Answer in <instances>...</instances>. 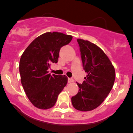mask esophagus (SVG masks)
Wrapping results in <instances>:
<instances>
[{
  "mask_svg": "<svg viewBox=\"0 0 133 133\" xmlns=\"http://www.w3.org/2000/svg\"><path fill=\"white\" fill-rule=\"evenodd\" d=\"M74 82V79H72V78H68V83H73Z\"/></svg>",
  "mask_w": 133,
  "mask_h": 133,
  "instance_id": "esophagus-1",
  "label": "esophagus"
}]
</instances>
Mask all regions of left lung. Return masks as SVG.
Listing matches in <instances>:
<instances>
[{
  "instance_id": "1",
  "label": "left lung",
  "mask_w": 133,
  "mask_h": 133,
  "mask_svg": "<svg viewBox=\"0 0 133 133\" xmlns=\"http://www.w3.org/2000/svg\"><path fill=\"white\" fill-rule=\"evenodd\" d=\"M83 69L88 74L82 84L77 83L79 91L71 98L74 108L88 111L102 103L111 90L115 70L107 56L98 46L89 41L77 39Z\"/></svg>"
}]
</instances>
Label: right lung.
<instances>
[{
    "label": "right lung",
    "mask_w": 133,
    "mask_h": 133,
    "mask_svg": "<svg viewBox=\"0 0 133 133\" xmlns=\"http://www.w3.org/2000/svg\"><path fill=\"white\" fill-rule=\"evenodd\" d=\"M72 39V36L61 32H46L37 37L22 55L19 64L21 83L35 107L43 109L53 107L66 85V76H51L47 70L50 64L57 63L61 48Z\"/></svg>",
    "instance_id": "1"
}]
</instances>
